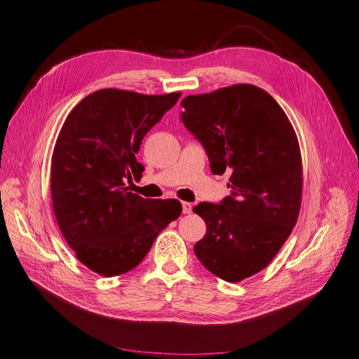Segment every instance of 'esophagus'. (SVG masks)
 Returning <instances> with one entry per match:
<instances>
[{
  "instance_id": "obj_1",
  "label": "esophagus",
  "mask_w": 359,
  "mask_h": 359,
  "mask_svg": "<svg viewBox=\"0 0 359 359\" xmlns=\"http://www.w3.org/2000/svg\"><path fill=\"white\" fill-rule=\"evenodd\" d=\"M182 210H183V214H191L192 212V204H191V202L183 201L182 202Z\"/></svg>"
}]
</instances>
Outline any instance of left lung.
Wrapping results in <instances>:
<instances>
[{
	"mask_svg": "<svg viewBox=\"0 0 359 359\" xmlns=\"http://www.w3.org/2000/svg\"><path fill=\"white\" fill-rule=\"evenodd\" d=\"M182 107V121L204 145L212 173H231V195L222 204L194 207L207 224L194 251L212 274L238 283L269 266L298 220V137L283 108L254 85L189 95Z\"/></svg>",
	"mask_w": 359,
	"mask_h": 359,
	"instance_id": "8db88e82",
	"label": "left lung"
}]
</instances>
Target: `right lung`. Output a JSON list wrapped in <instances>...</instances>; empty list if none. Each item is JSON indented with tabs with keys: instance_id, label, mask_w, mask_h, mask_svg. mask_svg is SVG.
Listing matches in <instances>:
<instances>
[{
	"instance_id": "obj_1",
	"label": "right lung",
	"mask_w": 359,
	"mask_h": 359,
	"mask_svg": "<svg viewBox=\"0 0 359 359\" xmlns=\"http://www.w3.org/2000/svg\"><path fill=\"white\" fill-rule=\"evenodd\" d=\"M180 95L100 89L73 108L58 133L51 158L57 224L77 259L100 276L139 266L182 214L177 199H144L126 184L142 176L136 154L144 136Z\"/></svg>"
}]
</instances>
